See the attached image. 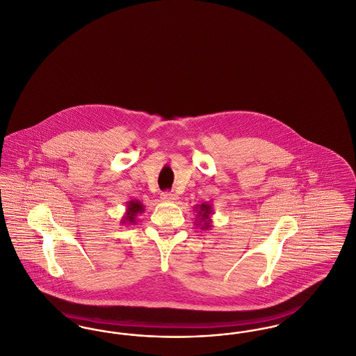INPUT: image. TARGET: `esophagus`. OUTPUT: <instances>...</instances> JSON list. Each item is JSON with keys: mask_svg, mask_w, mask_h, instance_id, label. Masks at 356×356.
<instances>
[{"mask_svg": "<svg viewBox=\"0 0 356 356\" xmlns=\"http://www.w3.org/2000/svg\"><path fill=\"white\" fill-rule=\"evenodd\" d=\"M161 199L164 202H176L177 200V195L175 192H163L161 193Z\"/></svg>", "mask_w": 356, "mask_h": 356, "instance_id": "esophagus-1", "label": "esophagus"}]
</instances>
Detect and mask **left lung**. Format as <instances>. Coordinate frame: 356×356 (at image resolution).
<instances>
[{"mask_svg":"<svg viewBox=\"0 0 356 356\" xmlns=\"http://www.w3.org/2000/svg\"><path fill=\"white\" fill-rule=\"evenodd\" d=\"M196 212L195 225L200 227V229H211L212 228V215L215 213L212 209V205L208 203L196 204L193 207Z\"/></svg>","mask_w":356,"mask_h":356,"instance_id":"1","label":"left lung"}]
</instances>
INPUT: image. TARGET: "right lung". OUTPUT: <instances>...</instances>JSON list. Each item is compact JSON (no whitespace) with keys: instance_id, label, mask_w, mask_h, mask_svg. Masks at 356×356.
<instances>
[{"instance_id":"obj_1","label":"right lung","mask_w":356,"mask_h":356,"mask_svg":"<svg viewBox=\"0 0 356 356\" xmlns=\"http://www.w3.org/2000/svg\"><path fill=\"white\" fill-rule=\"evenodd\" d=\"M144 211H145V207H144V204L141 203L140 200H129L128 203H127V209H125V213H124V216L121 218V220H120V224H127V225H132V224H136V221H137V216L138 215H141V213H144Z\"/></svg>"}]
</instances>
